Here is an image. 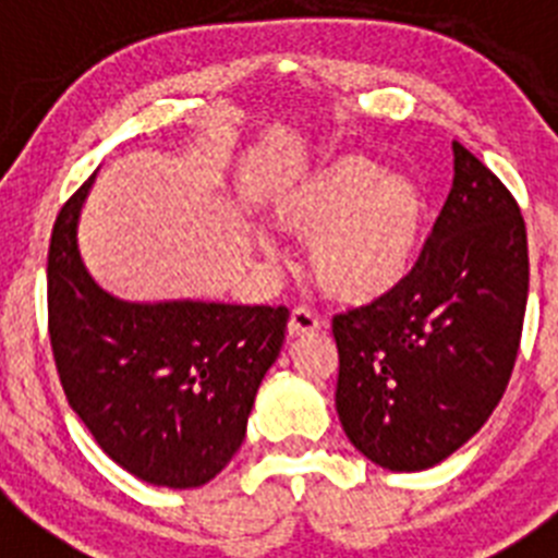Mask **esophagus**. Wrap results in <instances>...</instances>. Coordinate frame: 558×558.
Returning a JSON list of instances; mask_svg holds the SVG:
<instances>
[{
    "label": "esophagus",
    "mask_w": 558,
    "mask_h": 558,
    "mask_svg": "<svg viewBox=\"0 0 558 558\" xmlns=\"http://www.w3.org/2000/svg\"><path fill=\"white\" fill-rule=\"evenodd\" d=\"M318 329H322V322H318V315L310 313L307 307H295L293 313H290V338H304V335H313L318 332Z\"/></svg>",
    "instance_id": "obj_1"
}]
</instances>
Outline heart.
<instances>
[{"label": "heart", "mask_w": 558, "mask_h": 558, "mask_svg": "<svg viewBox=\"0 0 558 558\" xmlns=\"http://www.w3.org/2000/svg\"><path fill=\"white\" fill-rule=\"evenodd\" d=\"M270 220L307 243L315 284L343 304H372L402 284L425 234V198L402 172L366 156H335L270 195ZM274 259L270 234H256Z\"/></svg>", "instance_id": "obj_1"}]
</instances>
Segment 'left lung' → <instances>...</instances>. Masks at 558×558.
<instances>
[{"label":"left lung","instance_id":"1","mask_svg":"<svg viewBox=\"0 0 558 558\" xmlns=\"http://www.w3.org/2000/svg\"><path fill=\"white\" fill-rule=\"evenodd\" d=\"M456 179L399 288L335 315V408L349 441L391 472L430 470L486 425L520 349L529 236L489 167L452 142Z\"/></svg>","mask_w":558,"mask_h":558}]
</instances>
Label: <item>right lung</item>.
<instances>
[{
  "label": "right lung",
  "instance_id": "right-lung-1",
  "mask_svg": "<svg viewBox=\"0 0 558 558\" xmlns=\"http://www.w3.org/2000/svg\"><path fill=\"white\" fill-rule=\"evenodd\" d=\"M95 179L97 172L66 201L49 240V340L61 386L122 470L153 486L195 489L220 475L243 445L290 313L108 293L77 243Z\"/></svg>",
  "mask_w": 558,
  "mask_h": 558
}]
</instances>
